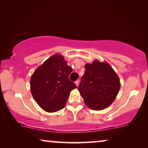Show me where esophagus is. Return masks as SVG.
Returning a JSON list of instances; mask_svg holds the SVG:
<instances>
[{"label":"esophagus","mask_w":148,"mask_h":148,"mask_svg":"<svg viewBox=\"0 0 148 148\" xmlns=\"http://www.w3.org/2000/svg\"><path fill=\"white\" fill-rule=\"evenodd\" d=\"M79 82H80V80H76V82H75V84H76V86H78V84H79Z\"/></svg>","instance_id":"esophagus-1"}]
</instances>
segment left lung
I'll list each match as a JSON object with an SVG mask.
<instances>
[{"mask_svg": "<svg viewBox=\"0 0 148 148\" xmlns=\"http://www.w3.org/2000/svg\"><path fill=\"white\" fill-rule=\"evenodd\" d=\"M84 74L78 90L86 105L99 111L111 105L120 89L117 75L107 62L97 60L84 66Z\"/></svg>", "mask_w": 148, "mask_h": 148, "instance_id": "obj_1", "label": "left lung"}]
</instances>
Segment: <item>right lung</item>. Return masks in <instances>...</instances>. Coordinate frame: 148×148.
Wrapping results in <instances>:
<instances>
[{
  "mask_svg": "<svg viewBox=\"0 0 148 148\" xmlns=\"http://www.w3.org/2000/svg\"><path fill=\"white\" fill-rule=\"evenodd\" d=\"M72 72L63 56L57 54L37 68L31 78L30 86L39 107L51 113L63 109L70 91L77 88L69 79Z\"/></svg>",
  "mask_w": 148,
  "mask_h": 148,
  "instance_id": "1",
  "label": "right lung"
}]
</instances>
